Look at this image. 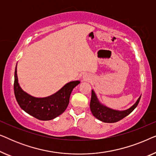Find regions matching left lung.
Wrapping results in <instances>:
<instances>
[{"mask_svg":"<svg viewBox=\"0 0 156 156\" xmlns=\"http://www.w3.org/2000/svg\"><path fill=\"white\" fill-rule=\"evenodd\" d=\"M140 97L131 107L124 111H118L110 108L100 103L94 90H91V97L90 101L91 112L97 119L105 123H115L125 118L135 109L139 103Z\"/></svg>","mask_w":156,"mask_h":156,"instance_id":"obj_1","label":"left lung"}]
</instances>
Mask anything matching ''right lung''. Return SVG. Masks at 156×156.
<instances>
[{
    "instance_id": "right-lung-1",
    "label": "right lung",
    "mask_w": 156,
    "mask_h": 156,
    "mask_svg": "<svg viewBox=\"0 0 156 156\" xmlns=\"http://www.w3.org/2000/svg\"><path fill=\"white\" fill-rule=\"evenodd\" d=\"M73 81L66 84L54 94L48 97L37 98L25 92L20 87L17 75V65L15 69L14 93L19 106L23 111L41 121H49L61 115L67 108L73 89L80 84Z\"/></svg>"
}]
</instances>
